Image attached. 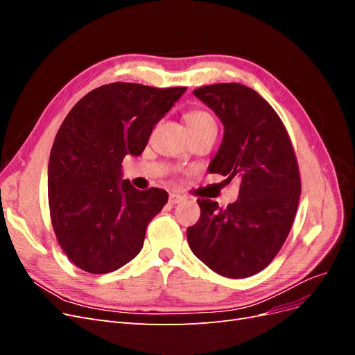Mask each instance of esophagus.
I'll return each instance as SVG.
<instances>
[{"label":"esophagus","mask_w":355,"mask_h":355,"mask_svg":"<svg viewBox=\"0 0 355 355\" xmlns=\"http://www.w3.org/2000/svg\"><path fill=\"white\" fill-rule=\"evenodd\" d=\"M184 196H180V194H176V192H171V194L168 196V202L170 204H179L180 201H184Z\"/></svg>","instance_id":"esophagus-1"}]
</instances>
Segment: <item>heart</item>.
<instances>
[{"instance_id": "1", "label": "heart", "mask_w": 355, "mask_h": 355, "mask_svg": "<svg viewBox=\"0 0 355 355\" xmlns=\"http://www.w3.org/2000/svg\"><path fill=\"white\" fill-rule=\"evenodd\" d=\"M187 124L192 135L204 130H216V123L206 111H192L187 115Z\"/></svg>"}]
</instances>
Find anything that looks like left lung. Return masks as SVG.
I'll return each mask as SVG.
<instances>
[{"label":"left lung","mask_w":355,"mask_h":355,"mask_svg":"<svg viewBox=\"0 0 355 355\" xmlns=\"http://www.w3.org/2000/svg\"><path fill=\"white\" fill-rule=\"evenodd\" d=\"M194 96L223 124L210 173L240 180L239 200L220 209L197 200L198 222L187 230L192 253L228 278L261 272L280 252L300 196L297 161L280 116L262 96L239 83L204 85Z\"/></svg>","instance_id":"8db88e82"}]
</instances>
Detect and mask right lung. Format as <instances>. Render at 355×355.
Listing matches in <instances>:
<instances>
[{"instance_id": "1", "label": "right lung", "mask_w": 355, "mask_h": 355, "mask_svg": "<svg viewBox=\"0 0 355 355\" xmlns=\"http://www.w3.org/2000/svg\"><path fill=\"white\" fill-rule=\"evenodd\" d=\"M185 90L106 84L63 120L49 159L50 218L63 252L85 272H112L142 250L148 223L168 196L136 189L123 179L121 163L144 153L154 125Z\"/></svg>"}]
</instances>
